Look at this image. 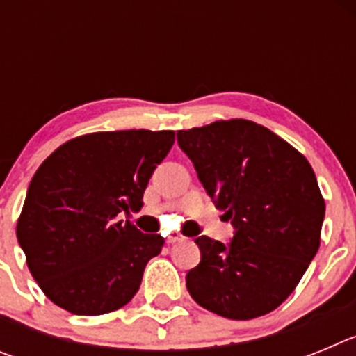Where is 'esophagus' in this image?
Returning <instances> with one entry per match:
<instances>
[{"instance_id": "1", "label": "esophagus", "mask_w": 356, "mask_h": 356, "mask_svg": "<svg viewBox=\"0 0 356 356\" xmlns=\"http://www.w3.org/2000/svg\"><path fill=\"white\" fill-rule=\"evenodd\" d=\"M184 235L178 234V232H169L168 234V242H171V244H175V242H180L184 241Z\"/></svg>"}]
</instances>
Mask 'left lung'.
<instances>
[{"label":"left lung","instance_id":"8db88e82","mask_svg":"<svg viewBox=\"0 0 356 356\" xmlns=\"http://www.w3.org/2000/svg\"><path fill=\"white\" fill-rule=\"evenodd\" d=\"M197 178L234 226L229 244L201 235L188 294L228 319H254L284 303L321 244L325 200L308 160L246 119L178 131Z\"/></svg>","mask_w":356,"mask_h":356}]
</instances>
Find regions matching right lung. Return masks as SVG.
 <instances>
[{"instance_id":"obj_1","label":"right lung","mask_w":356,"mask_h":356,"mask_svg":"<svg viewBox=\"0 0 356 356\" xmlns=\"http://www.w3.org/2000/svg\"><path fill=\"white\" fill-rule=\"evenodd\" d=\"M175 131H97L67 140L33 175L17 241L42 292L76 316L124 307L163 238L118 213L140 210L151 175Z\"/></svg>"}]
</instances>
